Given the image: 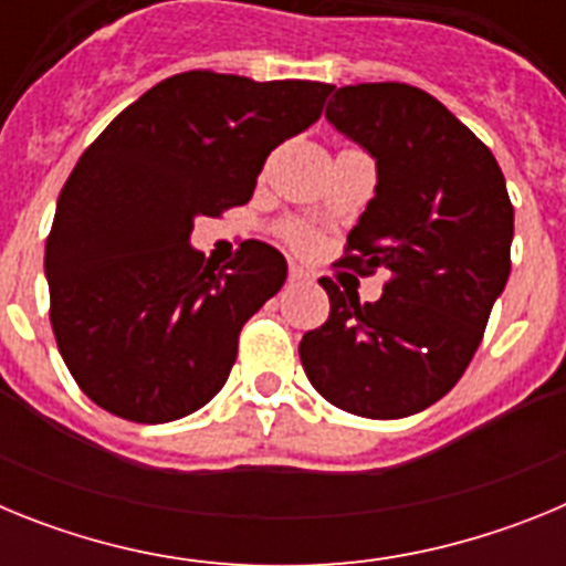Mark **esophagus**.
<instances>
[{"label":"esophagus","instance_id":"obj_1","mask_svg":"<svg viewBox=\"0 0 566 566\" xmlns=\"http://www.w3.org/2000/svg\"><path fill=\"white\" fill-rule=\"evenodd\" d=\"M306 277H308V274L303 272V269H300V266L289 269V280H292V283H303V280H306Z\"/></svg>","mask_w":566,"mask_h":566}]
</instances>
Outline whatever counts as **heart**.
I'll return each mask as SVG.
<instances>
[{
	"label": "heart",
	"instance_id": "heart-1",
	"mask_svg": "<svg viewBox=\"0 0 566 566\" xmlns=\"http://www.w3.org/2000/svg\"><path fill=\"white\" fill-rule=\"evenodd\" d=\"M286 240L292 243L294 249H300V252H308V249L314 247V234L308 232L306 227H300V223H289Z\"/></svg>",
	"mask_w": 566,
	"mask_h": 566
}]
</instances>
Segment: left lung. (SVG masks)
I'll return each instance as SVG.
<instances>
[{
    "label": "left lung",
    "mask_w": 566,
    "mask_h": 566,
    "mask_svg": "<svg viewBox=\"0 0 566 566\" xmlns=\"http://www.w3.org/2000/svg\"><path fill=\"white\" fill-rule=\"evenodd\" d=\"M326 118L377 161L339 266L391 280L374 303L319 280L332 312L303 334L300 363L343 411L411 417L451 391L482 343L510 277L513 203L493 153L424 90L348 84Z\"/></svg>",
    "instance_id": "left-lung-1"
}]
</instances>
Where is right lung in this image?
I'll list each match as a JSON object with an SVG mask.
<instances>
[{
    "label": "right lung",
    "instance_id": "1",
    "mask_svg": "<svg viewBox=\"0 0 566 566\" xmlns=\"http://www.w3.org/2000/svg\"><path fill=\"white\" fill-rule=\"evenodd\" d=\"M332 84L189 70L155 84L84 149L44 247L50 323L98 408L158 424L221 391L238 334L286 283L247 240L229 266L189 247L195 218L247 203L266 155L312 127Z\"/></svg>",
    "mask_w": 566,
    "mask_h": 566
}]
</instances>
